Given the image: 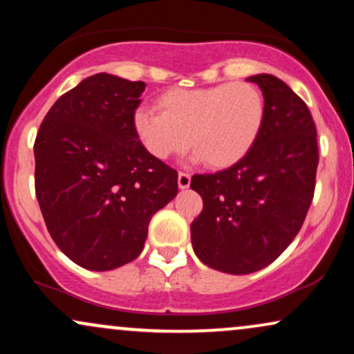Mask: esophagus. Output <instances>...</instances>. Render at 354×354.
I'll use <instances>...</instances> for the list:
<instances>
[{"label": "esophagus", "mask_w": 354, "mask_h": 354, "mask_svg": "<svg viewBox=\"0 0 354 354\" xmlns=\"http://www.w3.org/2000/svg\"><path fill=\"white\" fill-rule=\"evenodd\" d=\"M189 183H191V176H189L188 173H180V174H178V186H180V189L189 188Z\"/></svg>", "instance_id": "obj_1"}]
</instances>
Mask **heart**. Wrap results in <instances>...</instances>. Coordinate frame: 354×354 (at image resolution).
Returning a JSON list of instances; mask_svg holds the SVG:
<instances>
[{"label": "heart", "instance_id": "1", "mask_svg": "<svg viewBox=\"0 0 354 354\" xmlns=\"http://www.w3.org/2000/svg\"><path fill=\"white\" fill-rule=\"evenodd\" d=\"M161 113L138 108L133 128L156 160L194 149L193 161L230 168L250 153L265 121V100L254 84L223 83L206 88H173L158 98Z\"/></svg>", "mask_w": 354, "mask_h": 354}]
</instances>
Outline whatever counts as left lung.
I'll return each mask as SVG.
<instances>
[{"label": "left lung", "mask_w": 354, "mask_h": 354, "mask_svg": "<svg viewBox=\"0 0 354 354\" xmlns=\"http://www.w3.org/2000/svg\"><path fill=\"white\" fill-rule=\"evenodd\" d=\"M265 121L250 153L213 174H194L203 211L191 223L194 253L213 270L248 274L271 265L301 230L315 194L318 143L306 103L273 75H254Z\"/></svg>", "instance_id": "left-lung-1"}]
</instances>
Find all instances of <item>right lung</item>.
Wrapping results in <instances>:
<instances>
[{"label":"right lung","mask_w":354,"mask_h":354,"mask_svg":"<svg viewBox=\"0 0 354 354\" xmlns=\"http://www.w3.org/2000/svg\"><path fill=\"white\" fill-rule=\"evenodd\" d=\"M143 81L98 73L64 93L35 141V189L51 238L71 261L109 271L143 251L153 214L178 194V173L133 128Z\"/></svg>","instance_id":"obj_1"}]
</instances>
